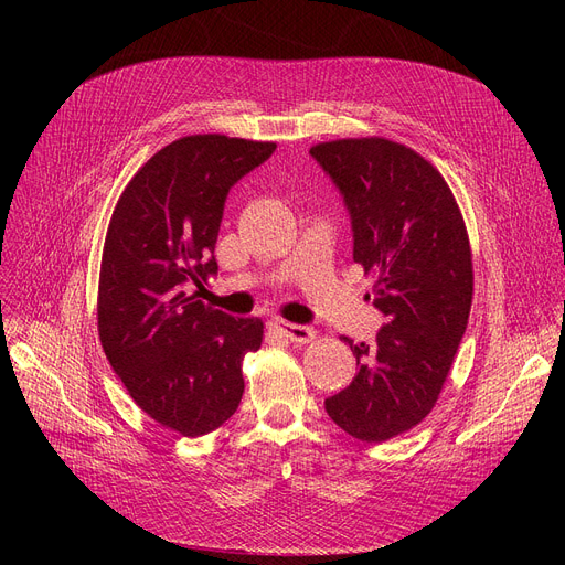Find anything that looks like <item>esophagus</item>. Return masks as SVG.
<instances>
[{"mask_svg":"<svg viewBox=\"0 0 565 565\" xmlns=\"http://www.w3.org/2000/svg\"><path fill=\"white\" fill-rule=\"evenodd\" d=\"M270 328L275 332H279L281 337L295 341V343H307L316 337L313 328H309V324H298V322H288V320H281V318H273L270 320Z\"/></svg>","mask_w":565,"mask_h":565,"instance_id":"1","label":"esophagus"}]
</instances>
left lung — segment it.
Returning a JSON list of instances; mask_svg holds the SVG:
<instances>
[{
	"instance_id": "8db88e82",
	"label": "left lung",
	"mask_w": 565,
	"mask_h": 565,
	"mask_svg": "<svg viewBox=\"0 0 565 565\" xmlns=\"http://www.w3.org/2000/svg\"><path fill=\"white\" fill-rule=\"evenodd\" d=\"M339 190L352 258L375 277L366 300L384 316L373 345L350 343L358 375L324 401L330 419L362 441H384L433 409L465 337L471 254L458 203L439 171L390 139L311 148Z\"/></svg>"
}]
</instances>
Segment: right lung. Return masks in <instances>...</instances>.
Wrapping results in <instances>:
<instances>
[{
  "mask_svg": "<svg viewBox=\"0 0 565 565\" xmlns=\"http://www.w3.org/2000/svg\"><path fill=\"white\" fill-rule=\"evenodd\" d=\"M273 141L192 135L158 151L118 199L105 237L98 332L114 373L158 424L199 437L241 405L243 360L263 322L199 300L217 275L215 243L231 188Z\"/></svg>",
  "mask_w": 565,
  "mask_h": 565,
  "instance_id": "1",
  "label": "right lung"
}]
</instances>
